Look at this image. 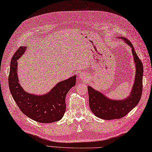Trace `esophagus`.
I'll use <instances>...</instances> for the list:
<instances>
[{"label": "esophagus", "instance_id": "esophagus-1", "mask_svg": "<svg viewBox=\"0 0 152 152\" xmlns=\"http://www.w3.org/2000/svg\"><path fill=\"white\" fill-rule=\"evenodd\" d=\"M79 77H80V79L84 80V79H85L86 78L87 75H86V74L84 72H82V73H80L79 74Z\"/></svg>", "mask_w": 152, "mask_h": 152}]
</instances>
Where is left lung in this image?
Instances as JSON below:
<instances>
[{
	"mask_svg": "<svg viewBox=\"0 0 152 152\" xmlns=\"http://www.w3.org/2000/svg\"><path fill=\"white\" fill-rule=\"evenodd\" d=\"M118 38L123 39L132 48L136 68L135 79L129 95L123 100L111 99L90 86H88L89 104L91 112L97 117L104 120L121 119L124 117L137 105L142 91L143 66L142 62L137 55L134 46L128 39L122 37Z\"/></svg>",
	"mask_w": 152,
	"mask_h": 152,
	"instance_id": "8db88e82",
	"label": "left lung"
}]
</instances>
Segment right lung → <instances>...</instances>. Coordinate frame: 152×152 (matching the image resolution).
Here are the masks:
<instances>
[{"instance_id": "right-lung-1", "label": "right lung", "mask_w": 152, "mask_h": 152, "mask_svg": "<svg viewBox=\"0 0 152 152\" xmlns=\"http://www.w3.org/2000/svg\"><path fill=\"white\" fill-rule=\"evenodd\" d=\"M26 50V46L20 47L11 61L8 84L14 101L21 112L33 121L51 123L61 120L66 111V94L75 86L76 75L58 83L46 94H29L21 86L17 73V60Z\"/></svg>"}]
</instances>
